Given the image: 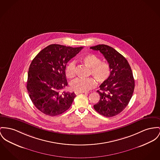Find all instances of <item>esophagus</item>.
Instances as JSON below:
<instances>
[{
  "label": "esophagus",
  "mask_w": 160,
  "mask_h": 160,
  "mask_svg": "<svg viewBox=\"0 0 160 160\" xmlns=\"http://www.w3.org/2000/svg\"><path fill=\"white\" fill-rule=\"evenodd\" d=\"M84 93V92H75V93L77 95H79V94H80V93Z\"/></svg>",
  "instance_id": "esophagus-1"
}]
</instances>
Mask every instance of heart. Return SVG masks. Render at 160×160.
<instances>
[{"label": "heart", "mask_w": 160, "mask_h": 160, "mask_svg": "<svg viewBox=\"0 0 160 160\" xmlns=\"http://www.w3.org/2000/svg\"><path fill=\"white\" fill-rule=\"evenodd\" d=\"M81 61L90 68L89 75H92L99 84L105 82L110 78L112 69L110 65L107 62L101 61L99 57L94 54H88L81 57ZM65 74L68 78H73L76 75V64L72 61L67 65ZM96 85V82L92 78L87 79L78 78L73 81L70 87L76 92H84L93 88Z\"/></svg>", "instance_id": "heart-1"}]
</instances>
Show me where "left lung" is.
Segmentation results:
<instances>
[{
  "label": "left lung",
  "mask_w": 160,
  "mask_h": 160,
  "mask_svg": "<svg viewBox=\"0 0 160 160\" xmlns=\"http://www.w3.org/2000/svg\"><path fill=\"white\" fill-rule=\"evenodd\" d=\"M99 51L110 65V78L97 90L100 99L93 106L99 114L112 117L120 113L128 105L134 91L135 80L127 59L116 50L101 44L90 48Z\"/></svg>",
  "instance_id": "1"
}]
</instances>
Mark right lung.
Masks as SVG:
<instances>
[{
  "mask_svg": "<svg viewBox=\"0 0 160 160\" xmlns=\"http://www.w3.org/2000/svg\"><path fill=\"white\" fill-rule=\"evenodd\" d=\"M82 48L52 44L33 59L28 69L27 88L33 104L43 113L57 116L71 106L75 93L61 92L68 85L65 70L67 62Z\"/></svg>",
  "mask_w": 160,
  "mask_h": 160,
  "instance_id": "obj_1",
  "label": "right lung"
}]
</instances>
